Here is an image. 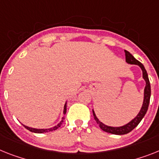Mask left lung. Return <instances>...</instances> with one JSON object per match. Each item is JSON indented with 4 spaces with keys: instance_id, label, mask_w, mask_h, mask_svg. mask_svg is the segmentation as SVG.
<instances>
[{
    "instance_id": "8db88e82",
    "label": "left lung",
    "mask_w": 159,
    "mask_h": 159,
    "mask_svg": "<svg viewBox=\"0 0 159 159\" xmlns=\"http://www.w3.org/2000/svg\"><path fill=\"white\" fill-rule=\"evenodd\" d=\"M125 61L129 65H138L142 70V77L145 80V86L144 89V98H143V103L141 107V110L138 112V114L132 120L129 121V123L125 124V125H122V126H118V127H113V126H108V125H105L102 122L99 120L98 117L96 116V114L94 112V109H93V115H94V120H96L97 124L99 125L100 129L103 130L107 133H111V134H115V135H124V134H127L129 132H131L133 129H135L137 127L138 124L141 121V120L145 116V113L148 110V107H149V103H150V94H151V89H150V83L149 77H148V73L145 70L144 65L137 61L135 57H133L131 53L128 52V51L125 50Z\"/></svg>"
}]
</instances>
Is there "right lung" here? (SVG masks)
<instances>
[{
  "instance_id": "obj_1",
  "label": "right lung",
  "mask_w": 159,
  "mask_h": 159,
  "mask_svg": "<svg viewBox=\"0 0 159 159\" xmlns=\"http://www.w3.org/2000/svg\"><path fill=\"white\" fill-rule=\"evenodd\" d=\"M66 103L67 102H65V106H64V111H63V116L61 118V120L60 121V123H58L57 125H55L54 127L52 128H50V129H34V128H30V127H28V126H26V125H24L23 126L26 128V129H28L29 131L32 132V133H48V132H52L55 131V130H57V129H59L61 127V125H62V123L64 121V119H65V115L66 114Z\"/></svg>"
}]
</instances>
